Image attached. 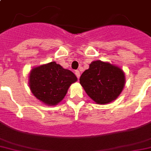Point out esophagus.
Masks as SVG:
<instances>
[{
	"label": "esophagus",
	"instance_id": "esophagus-1",
	"mask_svg": "<svg viewBox=\"0 0 151 151\" xmlns=\"http://www.w3.org/2000/svg\"><path fill=\"white\" fill-rule=\"evenodd\" d=\"M75 74H76V76H77L78 79H79V78H80V76H81V73H80V71H79V70H76V71H75Z\"/></svg>",
	"mask_w": 151,
	"mask_h": 151
}]
</instances>
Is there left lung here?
Listing matches in <instances>:
<instances>
[{"mask_svg":"<svg viewBox=\"0 0 151 151\" xmlns=\"http://www.w3.org/2000/svg\"><path fill=\"white\" fill-rule=\"evenodd\" d=\"M80 83L96 104L106 105L116 100L123 91L125 72L113 64L94 60L81 76Z\"/></svg>","mask_w":151,"mask_h":151,"instance_id":"obj_1","label":"left lung"}]
</instances>
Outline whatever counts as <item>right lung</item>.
Segmentation results:
<instances>
[{
	"instance_id": "obj_1",
	"label": "right lung",
	"mask_w": 151,
	"mask_h": 151,
	"mask_svg": "<svg viewBox=\"0 0 151 151\" xmlns=\"http://www.w3.org/2000/svg\"><path fill=\"white\" fill-rule=\"evenodd\" d=\"M77 81L76 75L55 61L31 69L29 86L34 96L47 106L61 101L71 84Z\"/></svg>"
}]
</instances>
